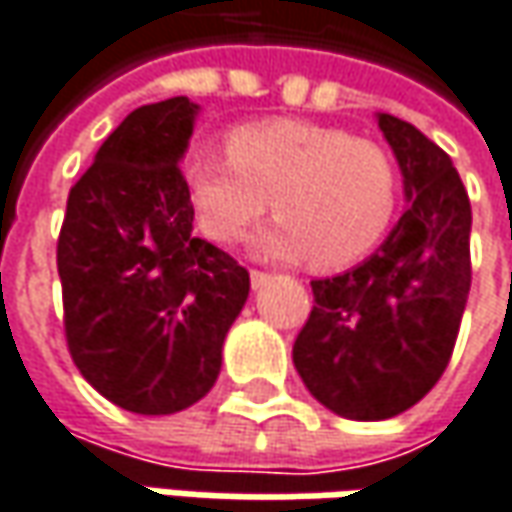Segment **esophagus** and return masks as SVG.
I'll list each match as a JSON object with an SVG mask.
<instances>
[{
    "mask_svg": "<svg viewBox=\"0 0 512 512\" xmlns=\"http://www.w3.org/2000/svg\"><path fill=\"white\" fill-rule=\"evenodd\" d=\"M268 282H274V274H265V271H250V285L259 291V288H265Z\"/></svg>",
    "mask_w": 512,
    "mask_h": 512,
    "instance_id": "1",
    "label": "esophagus"
}]
</instances>
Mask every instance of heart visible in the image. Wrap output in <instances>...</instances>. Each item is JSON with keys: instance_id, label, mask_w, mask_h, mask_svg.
<instances>
[{"instance_id": "obj_1", "label": "heart", "mask_w": 512, "mask_h": 512, "mask_svg": "<svg viewBox=\"0 0 512 512\" xmlns=\"http://www.w3.org/2000/svg\"><path fill=\"white\" fill-rule=\"evenodd\" d=\"M186 186L198 224L218 244H236L274 206L256 238L265 259L344 268L387 233L399 177L382 145L349 130L271 119L230 133L227 154L195 151Z\"/></svg>"}]
</instances>
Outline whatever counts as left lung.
I'll list each match as a JSON object with an SVG mask.
<instances>
[{
	"mask_svg": "<svg viewBox=\"0 0 512 512\" xmlns=\"http://www.w3.org/2000/svg\"><path fill=\"white\" fill-rule=\"evenodd\" d=\"M379 128L408 209L370 259L311 282L314 309L294 341L311 396L361 422L408 411L440 382L472 285V206L452 157L390 113Z\"/></svg>",
	"mask_w": 512,
	"mask_h": 512,
	"instance_id": "left-lung-1",
	"label": "left lung"
}]
</instances>
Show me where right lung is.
Returning a JSON list of instances; mask_svg holds the SVG:
<instances>
[{
	"label": "right lung",
	"mask_w": 512,
	"mask_h": 512,
	"mask_svg": "<svg viewBox=\"0 0 512 512\" xmlns=\"http://www.w3.org/2000/svg\"><path fill=\"white\" fill-rule=\"evenodd\" d=\"M198 104L133 110L72 186L57 238L63 329L81 376L113 405L160 417L203 399L250 274L192 233L180 160Z\"/></svg>",
	"instance_id": "add662e5"
}]
</instances>
